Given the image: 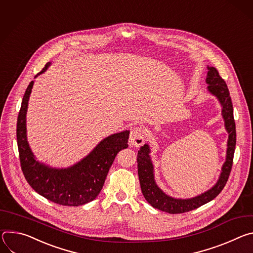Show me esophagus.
Here are the masks:
<instances>
[{
	"label": "esophagus",
	"instance_id": "obj_1",
	"mask_svg": "<svg viewBox=\"0 0 253 253\" xmlns=\"http://www.w3.org/2000/svg\"><path fill=\"white\" fill-rule=\"evenodd\" d=\"M146 133L145 130L141 127H134L131 129L129 134V143L131 146L139 147L145 143Z\"/></svg>",
	"mask_w": 253,
	"mask_h": 253
}]
</instances>
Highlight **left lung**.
<instances>
[{"label": "left lung", "mask_w": 253, "mask_h": 253, "mask_svg": "<svg viewBox=\"0 0 253 253\" xmlns=\"http://www.w3.org/2000/svg\"><path fill=\"white\" fill-rule=\"evenodd\" d=\"M207 69L208 72L205 80L208 84L207 90L218 99L222 107L221 115L224 121V126H225V129L228 132L226 159L222 165L221 173L216 184L204 193L192 198L182 199L172 197V196L166 194L155 181V170L150 156V146L145 144L139 148V151L137 152V173L144 197L154 208L170 214L188 212L212 201L225 186L232 168L236 145V129L230 93L225 81L220 77L217 69L210 66H207Z\"/></svg>", "instance_id": "8db88e82"}]
</instances>
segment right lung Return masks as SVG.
Masks as SVG:
<instances>
[{"mask_svg": "<svg viewBox=\"0 0 253 253\" xmlns=\"http://www.w3.org/2000/svg\"><path fill=\"white\" fill-rule=\"evenodd\" d=\"M50 65L51 62H48L34 78L44 73ZM33 85L34 81H31L25 91L17 122V143L23 174L38 194L56 204H86L94 200L101 191L118 153L128 147L129 130L104 137L87 156L70 167L53 168L39 162L27 139L26 116Z\"/></svg>", "mask_w": 253, "mask_h": 253, "instance_id": "obj_1", "label": "right lung"}]
</instances>
